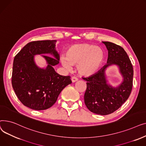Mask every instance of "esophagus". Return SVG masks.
Instances as JSON below:
<instances>
[{"label":"esophagus","instance_id":"34e87169","mask_svg":"<svg viewBox=\"0 0 146 146\" xmlns=\"http://www.w3.org/2000/svg\"><path fill=\"white\" fill-rule=\"evenodd\" d=\"M71 80H72V82H73V83H74V82H77V81L78 80V79L77 78H76V77H72V79H71Z\"/></svg>","mask_w":146,"mask_h":146}]
</instances>
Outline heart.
<instances>
[{
  "label": "heart",
  "mask_w": 146,
  "mask_h": 146,
  "mask_svg": "<svg viewBox=\"0 0 146 146\" xmlns=\"http://www.w3.org/2000/svg\"><path fill=\"white\" fill-rule=\"evenodd\" d=\"M104 59V52L101 48L88 44H79L69 47L61 62L68 70L72 66H77L79 74L88 77L98 71Z\"/></svg>",
  "instance_id": "b5f03b06"
}]
</instances>
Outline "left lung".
I'll return each mask as SVG.
<instances>
[{
    "mask_svg": "<svg viewBox=\"0 0 146 146\" xmlns=\"http://www.w3.org/2000/svg\"><path fill=\"white\" fill-rule=\"evenodd\" d=\"M108 51L107 63L95 74L84 78L87 88L84 95L85 104L92 112L106 115L117 110L129 98L131 92L133 68L127 52L121 46L108 42H102ZM115 65L119 69L123 80L113 87L108 83L106 70Z\"/></svg>",
    "mask_w": 146,
    "mask_h": 146,
    "instance_id": "obj_1",
    "label": "left lung"
}]
</instances>
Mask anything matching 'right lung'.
<instances>
[{
    "mask_svg": "<svg viewBox=\"0 0 146 146\" xmlns=\"http://www.w3.org/2000/svg\"><path fill=\"white\" fill-rule=\"evenodd\" d=\"M56 42L44 40L29 42L14 58L13 89L19 101L32 110L40 111L50 108L56 103L62 90L72 83L70 76L60 75L53 67L60 60L56 50ZM47 53L53 57L42 55L48 66L40 68L36 64L34 56Z\"/></svg>",
    "mask_w": 146,
    "mask_h": 146,
    "instance_id": "obj_1",
    "label": "right lung"
}]
</instances>
